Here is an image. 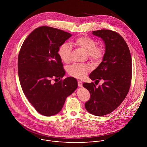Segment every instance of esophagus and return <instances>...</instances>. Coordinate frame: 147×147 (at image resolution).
I'll return each mask as SVG.
<instances>
[{"label": "esophagus", "instance_id": "obj_1", "mask_svg": "<svg viewBox=\"0 0 147 147\" xmlns=\"http://www.w3.org/2000/svg\"><path fill=\"white\" fill-rule=\"evenodd\" d=\"M78 86L79 87H82V86H83V82L82 81H78Z\"/></svg>", "mask_w": 147, "mask_h": 147}]
</instances>
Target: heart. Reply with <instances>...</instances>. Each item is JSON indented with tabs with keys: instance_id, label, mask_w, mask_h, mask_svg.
<instances>
[{
	"instance_id": "obj_1",
	"label": "heart",
	"mask_w": 147,
	"mask_h": 147,
	"mask_svg": "<svg viewBox=\"0 0 147 147\" xmlns=\"http://www.w3.org/2000/svg\"><path fill=\"white\" fill-rule=\"evenodd\" d=\"M72 44L82 49L87 53L88 57L93 61H99L104 55V49L102 46H96V42L90 37L82 36L76 37ZM71 46L68 43H63L58 50V55L61 60L65 63L70 62ZM92 69L90 64H73L68 68V72L71 76L82 79Z\"/></svg>"
}]
</instances>
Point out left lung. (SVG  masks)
Returning a JSON list of instances; mask_svg holds the SVG:
<instances>
[{"instance_id": "1", "label": "left lung", "mask_w": 147, "mask_h": 147, "mask_svg": "<svg viewBox=\"0 0 147 147\" xmlns=\"http://www.w3.org/2000/svg\"><path fill=\"white\" fill-rule=\"evenodd\" d=\"M105 43L102 61L89 77L92 80L104 83L98 87L93 83H85L84 88L90 93L85 104L86 110L96 116H103L116 109L126 98L131 85L132 59L129 48L118 33L106 29L93 31Z\"/></svg>"}]
</instances>
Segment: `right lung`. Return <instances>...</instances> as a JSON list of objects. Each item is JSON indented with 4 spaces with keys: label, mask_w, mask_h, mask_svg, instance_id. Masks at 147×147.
<instances>
[{
    "label": "right lung",
    "mask_w": 147,
    "mask_h": 147,
    "mask_svg": "<svg viewBox=\"0 0 147 147\" xmlns=\"http://www.w3.org/2000/svg\"><path fill=\"white\" fill-rule=\"evenodd\" d=\"M72 36L46 26L34 29L23 43L18 57V74L23 92L40 114L52 116L61 111L66 98L78 88L77 80L65 75L58 55L60 46Z\"/></svg>",
    "instance_id": "1"
}]
</instances>
